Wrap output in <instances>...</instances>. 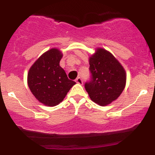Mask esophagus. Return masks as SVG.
Instances as JSON below:
<instances>
[{
	"label": "esophagus",
	"mask_w": 155,
	"mask_h": 155,
	"mask_svg": "<svg viewBox=\"0 0 155 155\" xmlns=\"http://www.w3.org/2000/svg\"><path fill=\"white\" fill-rule=\"evenodd\" d=\"M76 83H78V84H82V83H83V81H82V78L78 77V78H76Z\"/></svg>",
	"instance_id": "34e87169"
}]
</instances>
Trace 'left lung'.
Here are the masks:
<instances>
[{
	"label": "left lung",
	"instance_id": "8db88e82",
	"mask_svg": "<svg viewBox=\"0 0 155 155\" xmlns=\"http://www.w3.org/2000/svg\"><path fill=\"white\" fill-rule=\"evenodd\" d=\"M91 78L85 83L91 100L100 106H107L116 100L124 91L126 73L121 64L110 52L97 48L89 59Z\"/></svg>",
	"mask_w": 155,
	"mask_h": 155
}]
</instances>
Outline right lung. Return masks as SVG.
Listing matches in <instances>:
<instances>
[{"label": "right lung", "mask_w": 155, "mask_h": 155, "mask_svg": "<svg viewBox=\"0 0 155 155\" xmlns=\"http://www.w3.org/2000/svg\"><path fill=\"white\" fill-rule=\"evenodd\" d=\"M61 51L51 48L42 54L30 68L28 84L34 96L48 107L60 104L73 85L74 81L68 79L61 68Z\"/></svg>", "instance_id": "1"}]
</instances>
